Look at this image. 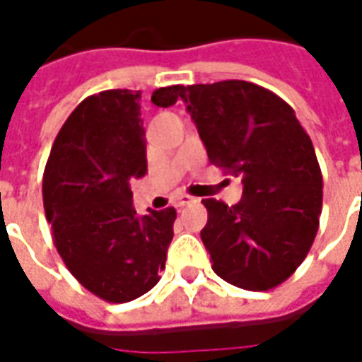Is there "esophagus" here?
Here are the masks:
<instances>
[{"label":"esophagus","mask_w":362,"mask_h":362,"mask_svg":"<svg viewBox=\"0 0 362 362\" xmlns=\"http://www.w3.org/2000/svg\"><path fill=\"white\" fill-rule=\"evenodd\" d=\"M196 199L192 196H188V194H180V196L176 197V207H184V205H189L194 204Z\"/></svg>","instance_id":"obj_1"}]
</instances>
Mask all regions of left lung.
<instances>
[{"label": "left lung", "mask_w": 362, "mask_h": 362, "mask_svg": "<svg viewBox=\"0 0 362 362\" xmlns=\"http://www.w3.org/2000/svg\"><path fill=\"white\" fill-rule=\"evenodd\" d=\"M209 163L243 178L233 207L204 199L202 240L213 272L235 287L269 291L310 252L322 213V170L310 137L283 98L248 81L178 85ZM157 103V93L151 96Z\"/></svg>", "instance_id": "1"}]
</instances>
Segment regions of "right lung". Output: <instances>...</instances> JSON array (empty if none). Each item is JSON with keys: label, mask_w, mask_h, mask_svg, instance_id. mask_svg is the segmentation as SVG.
Instances as JSON below:
<instances>
[{"label": "right lung", "mask_w": 362, "mask_h": 362, "mask_svg": "<svg viewBox=\"0 0 362 362\" xmlns=\"http://www.w3.org/2000/svg\"><path fill=\"white\" fill-rule=\"evenodd\" d=\"M157 106L178 100L160 87ZM141 93L90 95L59 129L44 168L42 199L52 238L75 279L106 303H129L160 279L176 209L137 217L129 180L147 173Z\"/></svg>", "instance_id": "1"}]
</instances>
